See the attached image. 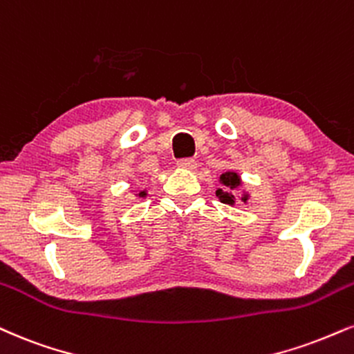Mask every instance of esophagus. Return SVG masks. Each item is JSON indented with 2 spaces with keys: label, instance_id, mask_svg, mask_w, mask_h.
I'll return each mask as SVG.
<instances>
[{
  "label": "esophagus",
  "instance_id": "esophagus-1",
  "mask_svg": "<svg viewBox=\"0 0 354 354\" xmlns=\"http://www.w3.org/2000/svg\"><path fill=\"white\" fill-rule=\"evenodd\" d=\"M176 165L180 166V168H183V169H191V171H193V169L198 168V163H196V160H193V158H183V160H178V163H176Z\"/></svg>",
  "mask_w": 354,
  "mask_h": 354
}]
</instances>
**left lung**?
<instances>
[{
    "mask_svg": "<svg viewBox=\"0 0 354 354\" xmlns=\"http://www.w3.org/2000/svg\"><path fill=\"white\" fill-rule=\"evenodd\" d=\"M219 183H221V188L216 191V196H218L221 203L231 204V206H232V204L236 203V196H234V191H236L242 185L239 173H236V171H224L219 176ZM247 199H249V194L242 193L241 201L242 203H247Z\"/></svg>",
    "mask_w": 354,
    "mask_h": 354,
    "instance_id": "left-lung-1",
    "label": "left lung"
}]
</instances>
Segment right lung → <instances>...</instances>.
I'll return each instance as SVG.
<instances>
[{"mask_svg":"<svg viewBox=\"0 0 354 354\" xmlns=\"http://www.w3.org/2000/svg\"><path fill=\"white\" fill-rule=\"evenodd\" d=\"M138 196H140V198H145V196H147V191H140Z\"/></svg>","mask_w":354,"mask_h":354,"instance_id":"obj_1","label":"right lung"}]
</instances>
